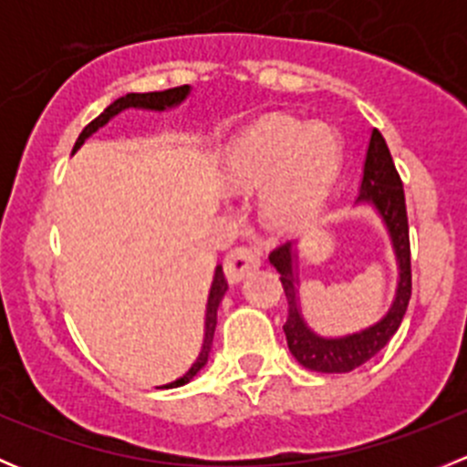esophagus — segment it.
Here are the masks:
<instances>
[{
    "label": "esophagus",
    "mask_w": 467,
    "mask_h": 467,
    "mask_svg": "<svg viewBox=\"0 0 467 467\" xmlns=\"http://www.w3.org/2000/svg\"><path fill=\"white\" fill-rule=\"evenodd\" d=\"M262 264V253L253 246H237L225 255L223 268L225 277H228L233 285L242 282L248 273H253L255 268H260Z\"/></svg>",
    "instance_id": "34e87169"
}]
</instances>
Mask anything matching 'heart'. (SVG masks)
I'll list each match as a JSON object with an SVG mask.
<instances>
[{
  "label": "heart",
  "instance_id": "obj_1",
  "mask_svg": "<svg viewBox=\"0 0 467 467\" xmlns=\"http://www.w3.org/2000/svg\"><path fill=\"white\" fill-rule=\"evenodd\" d=\"M338 162V138L329 126L289 115L266 117L244 130L225 155L233 187L266 185L264 205L282 225H294L321 203Z\"/></svg>",
  "mask_w": 467,
  "mask_h": 467
}]
</instances>
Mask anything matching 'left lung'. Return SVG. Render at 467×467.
Masks as SVG:
<instances>
[{"label": "left lung", "mask_w": 467, "mask_h": 467, "mask_svg": "<svg viewBox=\"0 0 467 467\" xmlns=\"http://www.w3.org/2000/svg\"><path fill=\"white\" fill-rule=\"evenodd\" d=\"M357 203H368L378 210L379 219L389 230L390 244H393L395 260H398V289H395L393 305L389 307L384 318L361 332L346 334L338 338H327L309 329L300 314L298 305V251L294 244H282L268 255L273 266L280 273V282L285 286L286 303H289V317L285 323L286 346L291 355L303 364L305 368L317 373H350L359 368L390 341L407 314L409 298H411V246H409V221L407 203H404V190L400 173L395 169L386 140L378 129L370 135L368 150H366L364 178H361L359 196Z\"/></svg>", "instance_id": "left-lung-1"}]
</instances>
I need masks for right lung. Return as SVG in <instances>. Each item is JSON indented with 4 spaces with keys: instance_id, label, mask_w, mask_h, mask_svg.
I'll list each match as a JSON object with an SVG mask.
<instances>
[{
    "instance_id": "right-lung-1",
    "label": "right lung",
    "mask_w": 467,
    "mask_h": 467,
    "mask_svg": "<svg viewBox=\"0 0 467 467\" xmlns=\"http://www.w3.org/2000/svg\"><path fill=\"white\" fill-rule=\"evenodd\" d=\"M190 92H192L190 86H181V88L164 89V92H144V94L130 92V94H126V97H119L117 101H112L110 106H108L106 110H103L101 115L97 117V119H92L86 126V129H83V133L78 135L77 144H74V150L81 149L83 142H86L89 135L97 133L101 126H106L108 121H110L115 115H119V112L129 110V108H142V110H158V112L160 110H169V108L181 106V103L185 101L187 97H190ZM74 150H72V153H74ZM225 291H228V282H225L223 268H221V264H219V266L214 268V277H212L210 296H207L205 334H203V346H201L199 357H196V361L192 364V368L187 370V373L182 375L181 379L171 381V384H164L162 389H176V386L187 384V381L194 379V375L199 373V370L207 364V357H210V350H212V338H214V329H216V309H219V303H221V298H223Z\"/></svg>"
}]
</instances>
